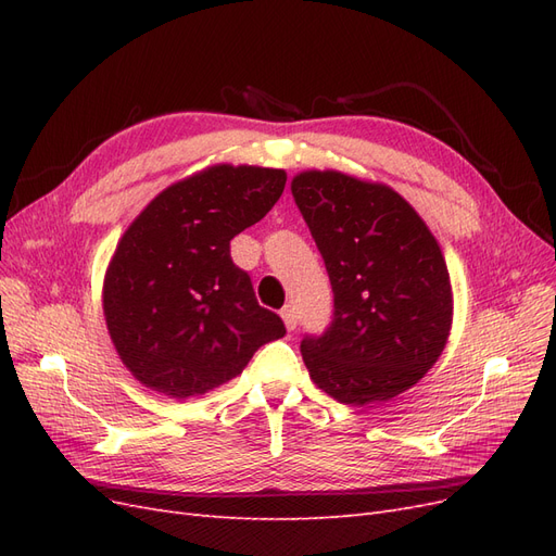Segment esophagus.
<instances>
[{"label": "esophagus", "instance_id": "34e87169", "mask_svg": "<svg viewBox=\"0 0 556 556\" xmlns=\"http://www.w3.org/2000/svg\"><path fill=\"white\" fill-rule=\"evenodd\" d=\"M280 317H282L285 327H288L290 331L296 329V325H299V313H296V308H294L292 304H288V306H285V308L280 311Z\"/></svg>", "mask_w": 556, "mask_h": 556}]
</instances>
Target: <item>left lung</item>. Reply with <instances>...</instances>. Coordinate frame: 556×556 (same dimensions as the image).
<instances>
[{
  "label": "left lung",
  "instance_id": "obj_1",
  "mask_svg": "<svg viewBox=\"0 0 556 556\" xmlns=\"http://www.w3.org/2000/svg\"><path fill=\"white\" fill-rule=\"evenodd\" d=\"M292 194L333 290L329 327L301 341L311 378L355 406L406 392L441 357L450 333L452 292L439 243L384 185L306 172L292 180Z\"/></svg>",
  "mask_w": 556,
  "mask_h": 556
}]
</instances>
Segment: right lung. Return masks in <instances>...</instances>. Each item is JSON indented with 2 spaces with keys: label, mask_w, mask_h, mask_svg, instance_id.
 <instances>
[{
  "label": "right lung",
  "mask_w": 556,
  "mask_h": 556,
  "mask_svg": "<svg viewBox=\"0 0 556 556\" xmlns=\"http://www.w3.org/2000/svg\"><path fill=\"white\" fill-rule=\"evenodd\" d=\"M285 180L282 169L213 166L166 188L125 231L104 315L117 355L146 387L199 396L282 339L280 315L257 304L229 243L274 208Z\"/></svg>",
  "instance_id": "obj_1"
}]
</instances>
